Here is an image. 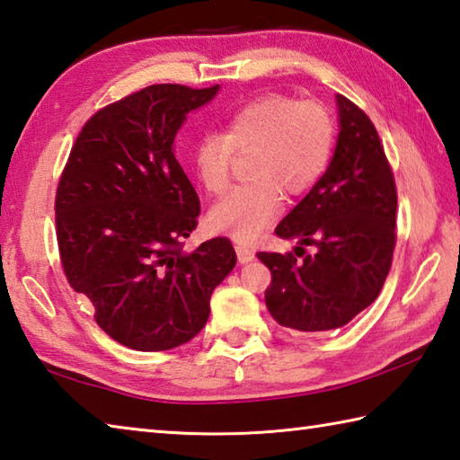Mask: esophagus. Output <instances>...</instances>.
Masks as SVG:
<instances>
[{"label":"esophagus","mask_w":460,"mask_h":460,"mask_svg":"<svg viewBox=\"0 0 460 460\" xmlns=\"http://www.w3.org/2000/svg\"><path fill=\"white\" fill-rule=\"evenodd\" d=\"M235 252H237V259H239L241 263L253 261L255 252H253L252 247H247V245H243V243H237V245H235Z\"/></svg>","instance_id":"1"}]
</instances>
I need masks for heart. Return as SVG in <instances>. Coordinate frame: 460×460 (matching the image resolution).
Here are the masks:
<instances>
[{
  "label": "heart",
  "mask_w": 460,
  "mask_h": 460,
  "mask_svg": "<svg viewBox=\"0 0 460 460\" xmlns=\"http://www.w3.org/2000/svg\"><path fill=\"white\" fill-rule=\"evenodd\" d=\"M336 145V119L322 100L265 94L233 112L221 132L197 140L193 172L207 193L229 185L235 155H249L252 177L208 213L215 231L249 243L278 217L281 193L302 195L328 169Z\"/></svg>",
  "instance_id": "1"
}]
</instances>
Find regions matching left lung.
<instances>
[{"instance_id": "obj_1", "label": "left lung", "mask_w": 460, "mask_h": 460, "mask_svg": "<svg viewBox=\"0 0 460 460\" xmlns=\"http://www.w3.org/2000/svg\"><path fill=\"white\" fill-rule=\"evenodd\" d=\"M340 135L323 177L275 233L297 239L296 253L259 252L270 267L265 289L273 320L296 332L346 325L386 281L396 247V182L376 127L338 94ZM316 252L307 254L305 247Z\"/></svg>"}]
</instances>
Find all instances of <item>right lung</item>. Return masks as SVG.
<instances>
[{
	"mask_svg": "<svg viewBox=\"0 0 460 460\" xmlns=\"http://www.w3.org/2000/svg\"><path fill=\"white\" fill-rule=\"evenodd\" d=\"M219 86L153 84L100 108L72 145L56 190L66 279L119 344L163 352L205 328L213 289L235 267L227 237L182 252L201 213L172 153L187 112Z\"/></svg>",
	"mask_w": 460,
	"mask_h": 460,
	"instance_id": "right-lung-1",
	"label": "right lung"
}]
</instances>
